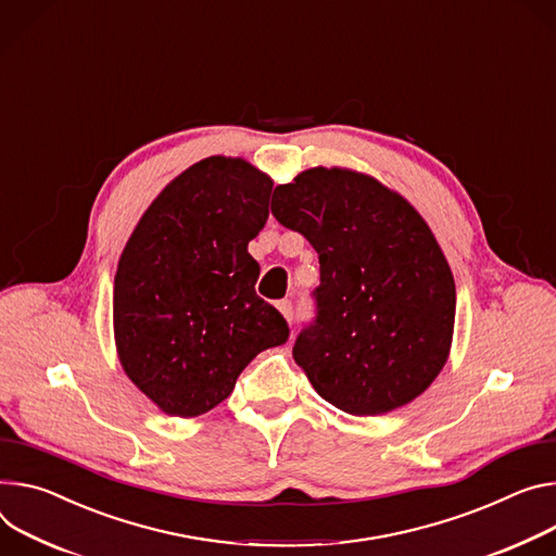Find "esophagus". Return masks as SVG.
<instances>
[{
  "label": "esophagus",
  "mask_w": 556,
  "mask_h": 556,
  "mask_svg": "<svg viewBox=\"0 0 556 556\" xmlns=\"http://www.w3.org/2000/svg\"><path fill=\"white\" fill-rule=\"evenodd\" d=\"M277 311H279L288 321H292V301H290V299H281L279 304H277Z\"/></svg>",
  "instance_id": "obj_1"
}]
</instances>
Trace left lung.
<instances>
[{"label":"left lung","instance_id":"obj_1","mask_svg":"<svg viewBox=\"0 0 556 556\" xmlns=\"http://www.w3.org/2000/svg\"><path fill=\"white\" fill-rule=\"evenodd\" d=\"M275 219L319 255L317 317L292 357L313 388L350 415H383L441 372L457 290L424 217L377 179L311 168L275 188Z\"/></svg>","mask_w":556,"mask_h":556}]
</instances>
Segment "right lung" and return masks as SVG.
<instances>
[{"instance_id":"add662e5","label":"right lung","mask_w":556,"mask_h":556,"mask_svg":"<svg viewBox=\"0 0 556 556\" xmlns=\"http://www.w3.org/2000/svg\"><path fill=\"white\" fill-rule=\"evenodd\" d=\"M273 179L208 157L175 177L135 226L115 275L113 324L128 379L173 417L204 415L288 324L257 296L248 241L268 219Z\"/></svg>"}]
</instances>
